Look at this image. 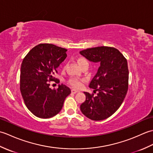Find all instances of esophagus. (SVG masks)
<instances>
[{"label": "esophagus", "instance_id": "esophagus-1", "mask_svg": "<svg viewBox=\"0 0 153 153\" xmlns=\"http://www.w3.org/2000/svg\"><path fill=\"white\" fill-rule=\"evenodd\" d=\"M71 93L76 94V93H77V92H78V91H77V90H76V89H71Z\"/></svg>", "mask_w": 153, "mask_h": 153}]
</instances>
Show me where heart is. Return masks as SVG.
I'll use <instances>...</instances> for the list:
<instances>
[{
  "label": "heart",
  "instance_id": "b5f03b06",
  "mask_svg": "<svg viewBox=\"0 0 153 153\" xmlns=\"http://www.w3.org/2000/svg\"><path fill=\"white\" fill-rule=\"evenodd\" d=\"M87 61L86 60L85 58H84L83 57H81L79 58L78 59H77V63L79 65V66H82V64L87 63ZM65 68H66V65H64L63 69L65 70ZM85 82V80L84 79H78V78H75V77H71L69 80H68V83L70 84V85L74 87V88H76V89H79L81 87H82L83 85V82Z\"/></svg>",
  "mask_w": 153,
  "mask_h": 153
}]
</instances>
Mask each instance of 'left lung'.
Segmentation results:
<instances>
[{
  "instance_id": "8db88e82",
  "label": "left lung",
  "mask_w": 153,
  "mask_h": 153,
  "mask_svg": "<svg viewBox=\"0 0 153 153\" xmlns=\"http://www.w3.org/2000/svg\"><path fill=\"white\" fill-rule=\"evenodd\" d=\"M87 60L99 62L100 66L89 87L98 91L84 92L85 101L80 106L87 118L99 121L112 116L121 106L128 89L129 70L126 58L116 48L98 47L79 52Z\"/></svg>"
}]
</instances>
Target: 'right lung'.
I'll list each match as a JSON object with an SVG mask.
<instances>
[{
    "instance_id": "right-lung-1",
    "label": "right lung",
    "mask_w": 153,
    "mask_h": 153,
    "mask_svg": "<svg viewBox=\"0 0 153 153\" xmlns=\"http://www.w3.org/2000/svg\"><path fill=\"white\" fill-rule=\"evenodd\" d=\"M67 49L53 44H39L23 60L20 70V91L25 105L40 118H49L62 108L71 90L61 84L51 89L50 82L58 83L57 68L66 58Z\"/></svg>"
}]
</instances>
